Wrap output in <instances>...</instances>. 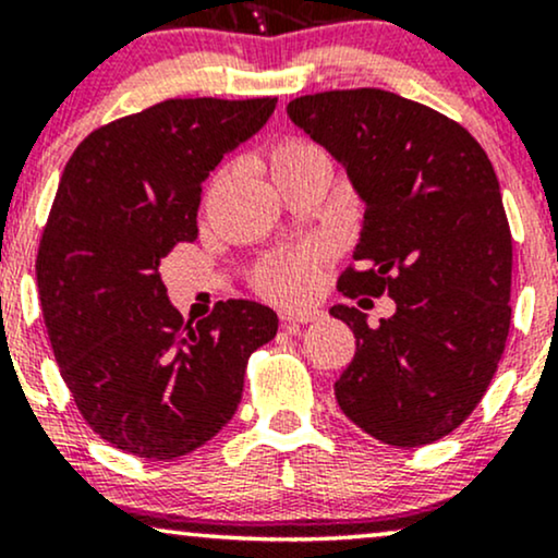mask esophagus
<instances>
[{
	"label": "esophagus",
	"instance_id": "1",
	"mask_svg": "<svg viewBox=\"0 0 558 558\" xmlns=\"http://www.w3.org/2000/svg\"><path fill=\"white\" fill-rule=\"evenodd\" d=\"M325 312L319 310V306H301V310H283L280 312V319H283L286 325H293V323H317V319H323Z\"/></svg>",
	"mask_w": 558,
	"mask_h": 558
}]
</instances>
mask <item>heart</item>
<instances>
[{"instance_id": "obj_1", "label": "heart", "mask_w": 558, "mask_h": 558, "mask_svg": "<svg viewBox=\"0 0 558 558\" xmlns=\"http://www.w3.org/2000/svg\"><path fill=\"white\" fill-rule=\"evenodd\" d=\"M315 146L306 144V141L288 138L283 144H278L270 155L272 170L286 168V165L299 162V159L315 155ZM315 278V257L312 254H293V257H280L267 262L259 272V286L262 291L272 293V296H293L301 293Z\"/></svg>"}]
</instances>
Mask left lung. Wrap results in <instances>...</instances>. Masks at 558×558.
I'll use <instances>...</instances> for the list:
<instances>
[{
    "mask_svg": "<svg viewBox=\"0 0 558 558\" xmlns=\"http://www.w3.org/2000/svg\"><path fill=\"white\" fill-rule=\"evenodd\" d=\"M286 112L364 204L360 270L338 288L396 301L375 328L330 306L356 338L338 407L388 446L433 444L470 417L509 336L511 233L490 159L462 125L380 88L299 96Z\"/></svg>",
    "mask_w": 558,
    "mask_h": 558,
    "instance_id": "1",
    "label": "left lung"
}]
</instances>
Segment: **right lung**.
<instances>
[{
	"label": "right lung",
	"instance_id": "obj_1",
	"mask_svg": "<svg viewBox=\"0 0 558 558\" xmlns=\"http://www.w3.org/2000/svg\"><path fill=\"white\" fill-rule=\"evenodd\" d=\"M278 99H168L96 128L68 159L36 257L62 380L96 435L141 459H178L239 409L252 351L278 315L228 299L185 325L159 259L198 235L202 183L262 131Z\"/></svg>",
	"mask_w": 558,
	"mask_h": 558
}]
</instances>
